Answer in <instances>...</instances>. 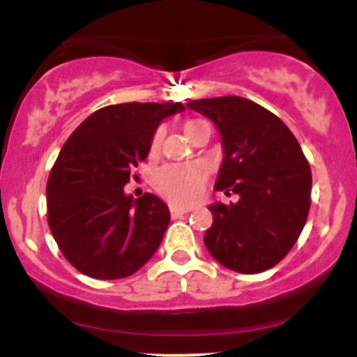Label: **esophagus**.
I'll list each match as a JSON object with an SVG mask.
<instances>
[{"instance_id":"34e87169","label":"esophagus","mask_w":357,"mask_h":357,"mask_svg":"<svg viewBox=\"0 0 357 357\" xmlns=\"http://www.w3.org/2000/svg\"><path fill=\"white\" fill-rule=\"evenodd\" d=\"M169 212H171L172 219H178V218H181V215H185L186 212H190V208L176 207V205H169Z\"/></svg>"}]
</instances>
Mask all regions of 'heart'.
Returning a JSON list of instances; mask_svg holds the SVG:
<instances>
[{"instance_id":"b5f03b06","label":"heart","mask_w":357,"mask_h":357,"mask_svg":"<svg viewBox=\"0 0 357 357\" xmlns=\"http://www.w3.org/2000/svg\"><path fill=\"white\" fill-rule=\"evenodd\" d=\"M202 121H188L185 124V131L188 135ZM164 129L157 128L150 138V153H157L160 149ZM208 167L202 162L192 164H165L158 167L153 174V186L164 199L176 205H192L204 197L208 183Z\"/></svg>"}]
</instances>
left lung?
I'll return each instance as SVG.
<instances>
[{
    "instance_id": "8db88e82",
    "label": "left lung",
    "mask_w": 357,
    "mask_h": 357,
    "mask_svg": "<svg viewBox=\"0 0 357 357\" xmlns=\"http://www.w3.org/2000/svg\"><path fill=\"white\" fill-rule=\"evenodd\" d=\"M186 107L221 132L225 160L214 188L236 204H214L204 243L225 268L243 275L278 264L295 245L311 207L312 176L280 117L242 96L193 100Z\"/></svg>"
}]
</instances>
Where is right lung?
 <instances>
[{
	"label": "right lung",
	"instance_id": "obj_1",
	"mask_svg": "<svg viewBox=\"0 0 357 357\" xmlns=\"http://www.w3.org/2000/svg\"><path fill=\"white\" fill-rule=\"evenodd\" d=\"M179 102L119 103L96 110L68 136L46 185L48 225L63 257L82 275L121 280L138 271L160 245L167 205L124 186L149 155L150 138Z\"/></svg>",
	"mask_w": 357,
	"mask_h": 357
}]
</instances>
